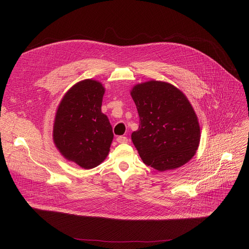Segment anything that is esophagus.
<instances>
[{"mask_svg":"<svg viewBox=\"0 0 249 249\" xmlns=\"http://www.w3.org/2000/svg\"><path fill=\"white\" fill-rule=\"evenodd\" d=\"M116 140H117L118 143H127V142H128V138L125 137V136H119V137H117Z\"/></svg>","mask_w":249,"mask_h":249,"instance_id":"esophagus-1","label":"esophagus"}]
</instances>
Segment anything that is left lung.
Instances as JSON below:
<instances>
[{"instance_id": "obj_1", "label": "left lung", "mask_w": 249, "mask_h": 249, "mask_svg": "<svg viewBox=\"0 0 249 249\" xmlns=\"http://www.w3.org/2000/svg\"><path fill=\"white\" fill-rule=\"evenodd\" d=\"M139 115L131 139L142 161L165 172L189 162L201 139L198 117L192 104L174 85L148 81L130 90Z\"/></svg>"}]
</instances>
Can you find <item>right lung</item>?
Here are the masks:
<instances>
[{
    "mask_svg": "<svg viewBox=\"0 0 249 249\" xmlns=\"http://www.w3.org/2000/svg\"><path fill=\"white\" fill-rule=\"evenodd\" d=\"M105 88L87 78L73 85L56 109L52 138L65 160L85 169L101 164L113 141L112 126L101 107Z\"/></svg>",
    "mask_w": 249,
    "mask_h": 249,
    "instance_id": "1",
    "label": "right lung"
}]
</instances>
